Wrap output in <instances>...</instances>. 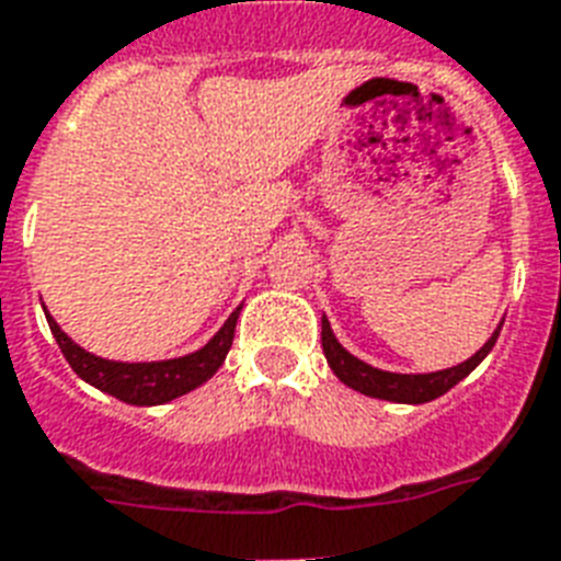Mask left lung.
Instances as JSON below:
<instances>
[{"instance_id":"obj_1","label":"left lung","mask_w":561,"mask_h":561,"mask_svg":"<svg viewBox=\"0 0 561 561\" xmlns=\"http://www.w3.org/2000/svg\"><path fill=\"white\" fill-rule=\"evenodd\" d=\"M501 328L503 321L497 324L492 336H489L483 348L477 351L474 357H468L459 366L430 371V375H398V371H383V368L368 366L359 357H354L351 351L342 348L340 340L330 330L328 316H321V348H324V357H328V366L333 368V375L340 377L345 386H351L354 392L392 403H427L436 401L438 394H445L447 389H454L459 380H466L489 357V351L494 348V342L501 336Z\"/></svg>"}]
</instances>
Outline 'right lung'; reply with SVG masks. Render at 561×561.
Segmentation results:
<instances>
[{"label": "right lung", "instance_id": "obj_1", "mask_svg": "<svg viewBox=\"0 0 561 561\" xmlns=\"http://www.w3.org/2000/svg\"><path fill=\"white\" fill-rule=\"evenodd\" d=\"M242 304L228 316V321L221 324L213 340L204 348L184 354L175 359H154V363H119V359L95 357L90 351H84L78 342H72L60 330V324L46 312L51 336L58 342V348L64 351V357L72 366L81 380L95 386L99 392H107L134 407H158V403H169L181 398V394L193 392L202 383H207L219 366L228 357V351L233 345V330H237V319H240Z\"/></svg>", "mask_w": 561, "mask_h": 561}]
</instances>
